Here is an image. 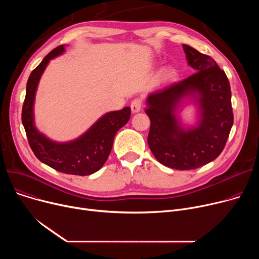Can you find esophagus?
<instances>
[{
    "mask_svg": "<svg viewBox=\"0 0 259 259\" xmlns=\"http://www.w3.org/2000/svg\"><path fill=\"white\" fill-rule=\"evenodd\" d=\"M131 111L133 113H138L142 110V107H143V101L141 99H135L131 102Z\"/></svg>",
    "mask_w": 259,
    "mask_h": 259,
    "instance_id": "1",
    "label": "esophagus"
}]
</instances>
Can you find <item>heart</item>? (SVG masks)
<instances>
[{
    "mask_svg": "<svg viewBox=\"0 0 259 259\" xmlns=\"http://www.w3.org/2000/svg\"><path fill=\"white\" fill-rule=\"evenodd\" d=\"M172 74H173V72H172V71H167V72H166V76H167V77L172 76Z\"/></svg>",
    "mask_w": 259,
    "mask_h": 259,
    "instance_id": "b5f03b06",
    "label": "heart"
}]
</instances>
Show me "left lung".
I'll list each match as a JSON object with an SVG mask.
<instances>
[{
  "mask_svg": "<svg viewBox=\"0 0 259 259\" xmlns=\"http://www.w3.org/2000/svg\"><path fill=\"white\" fill-rule=\"evenodd\" d=\"M183 48L188 65L196 73L148 94L146 113L151 121L148 145L164 166L192 170L222 153L233 126V112L225 71L211 57L191 46ZM186 99L197 108L194 125H184L179 115Z\"/></svg>",
  "mask_w": 259,
  "mask_h": 259,
  "instance_id": "8db88e82",
  "label": "left lung"
}]
</instances>
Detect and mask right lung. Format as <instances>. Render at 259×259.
<instances>
[{
  "instance_id": "right-lung-1",
  "label": "right lung",
  "mask_w": 259,
  "mask_h": 259,
  "mask_svg": "<svg viewBox=\"0 0 259 259\" xmlns=\"http://www.w3.org/2000/svg\"><path fill=\"white\" fill-rule=\"evenodd\" d=\"M65 52L61 45L49 52L31 72L26 86L22 122L34 155L45 165L66 174L90 175L99 171L111 152L116 132L130 119V107L105 113L75 140L59 143L39 132L34 124V100L40 76L49 62Z\"/></svg>"
}]
</instances>
